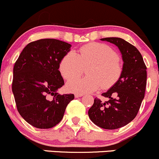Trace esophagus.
<instances>
[{
    "label": "esophagus",
    "mask_w": 159,
    "mask_h": 159,
    "mask_svg": "<svg viewBox=\"0 0 159 159\" xmlns=\"http://www.w3.org/2000/svg\"><path fill=\"white\" fill-rule=\"evenodd\" d=\"M83 96V93H76L75 94V97H82Z\"/></svg>",
    "instance_id": "obj_1"
}]
</instances>
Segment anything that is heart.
<instances>
[{
	"label": "heart",
	"instance_id": "1",
	"mask_svg": "<svg viewBox=\"0 0 159 159\" xmlns=\"http://www.w3.org/2000/svg\"><path fill=\"white\" fill-rule=\"evenodd\" d=\"M88 66L84 79H73L82 74L83 67ZM61 75L66 80L69 90L73 92H93L109 88L121 77L122 66L118 54L109 45L90 43L84 45L77 52L67 53L59 65Z\"/></svg>",
	"mask_w": 159,
	"mask_h": 159
}]
</instances>
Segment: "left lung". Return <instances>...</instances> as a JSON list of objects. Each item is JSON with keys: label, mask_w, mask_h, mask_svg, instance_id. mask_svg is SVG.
<instances>
[{"label": "left lung", "mask_w": 159, "mask_h": 159, "mask_svg": "<svg viewBox=\"0 0 159 159\" xmlns=\"http://www.w3.org/2000/svg\"><path fill=\"white\" fill-rule=\"evenodd\" d=\"M114 43L122 55L123 68L118 81L106 93L109 100L95 98L88 111L96 125L107 130L125 126L134 119L144 98L146 86V66L142 55L134 45L120 38H101Z\"/></svg>", "instance_id": "obj_1"}]
</instances>
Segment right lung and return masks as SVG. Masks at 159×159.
<instances>
[{
  "instance_id": "1",
  "label": "right lung",
  "mask_w": 159,
  "mask_h": 159,
  "mask_svg": "<svg viewBox=\"0 0 159 159\" xmlns=\"http://www.w3.org/2000/svg\"><path fill=\"white\" fill-rule=\"evenodd\" d=\"M71 47L60 40H38L26 45L15 62L12 90L17 110L34 128L56 126L75 98L74 94L57 93L64 84L59 65Z\"/></svg>"
}]
</instances>
